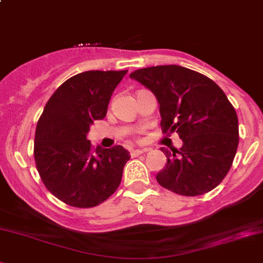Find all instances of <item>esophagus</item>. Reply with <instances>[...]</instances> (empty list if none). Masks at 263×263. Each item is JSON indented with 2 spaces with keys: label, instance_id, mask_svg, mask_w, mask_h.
I'll list each match as a JSON object with an SVG mask.
<instances>
[{
  "label": "esophagus",
  "instance_id": "obj_1",
  "mask_svg": "<svg viewBox=\"0 0 263 263\" xmlns=\"http://www.w3.org/2000/svg\"><path fill=\"white\" fill-rule=\"evenodd\" d=\"M145 149H132L130 151V156L132 157H138V156H140V154H143V153H145Z\"/></svg>",
  "mask_w": 263,
  "mask_h": 263
}]
</instances>
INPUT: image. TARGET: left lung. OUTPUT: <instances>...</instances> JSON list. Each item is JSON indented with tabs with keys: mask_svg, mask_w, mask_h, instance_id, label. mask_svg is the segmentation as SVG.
Instances as JSON below:
<instances>
[{
	"mask_svg": "<svg viewBox=\"0 0 263 263\" xmlns=\"http://www.w3.org/2000/svg\"><path fill=\"white\" fill-rule=\"evenodd\" d=\"M130 78L157 97L163 133L176 132L180 149L162 148L167 164L156 178L183 196L215 189L231 170L239 143L238 118L223 90L206 76L181 66L138 69Z\"/></svg>",
	"mask_w": 263,
	"mask_h": 263,
	"instance_id": "8db88e82",
	"label": "left lung"
}]
</instances>
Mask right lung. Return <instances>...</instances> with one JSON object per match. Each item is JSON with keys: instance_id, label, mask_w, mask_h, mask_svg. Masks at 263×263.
Listing matches in <instances>:
<instances>
[{"instance_id": "1", "label": "right lung", "mask_w": 263, "mask_h": 263, "mask_svg": "<svg viewBox=\"0 0 263 263\" xmlns=\"http://www.w3.org/2000/svg\"><path fill=\"white\" fill-rule=\"evenodd\" d=\"M128 71H87L51 95L35 132L34 158L43 183L74 208H93L116 191L130 154L121 145L93 149L95 120L106 116L116 86Z\"/></svg>"}]
</instances>
